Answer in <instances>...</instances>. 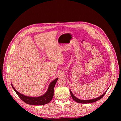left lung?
Returning a JSON list of instances; mask_svg holds the SVG:
<instances>
[{"label": "left lung", "mask_w": 121, "mask_h": 121, "mask_svg": "<svg viewBox=\"0 0 121 121\" xmlns=\"http://www.w3.org/2000/svg\"><path fill=\"white\" fill-rule=\"evenodd\" d=\"M107 89V90H108ZM107 90L103 93L102 95H101L100 96L97 98H95V99H88V100H82V99H79L78 98H77V97H76L72 93V91H71V90H70V94H71V96L72 98V99L75 101H76L78 103H92V102H95V101H97L99 100L100 99H101L103 96H104V95L106 94V92H107Z\"/></svg>", "instance_id": "obj_1"}]
</instances>
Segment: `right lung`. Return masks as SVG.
Instances as JSON below:
<instances>
[{
  "mask_svg": "<svg viewBox=\"0 0 121 121\" xmlns=\"http://www.w3.org/2000/svg\"><path fill=\"white\" fill-rule=\"evenodd\" d=\"M58 78L55 79L54 81L51 82L49 84L48 89L44 94L41 96L37 97H32L25 96L17 91L14 88L13 85L11 84L12 88L24 102L30 105H42L47 104L52 99L54 96V88L57 82Z\"/></svg>",
  "mask_w": 121,
  "mask_h": 121,
  "instance_id": "right-lung-1",
  "label": "right lung"
}]
</instances>
